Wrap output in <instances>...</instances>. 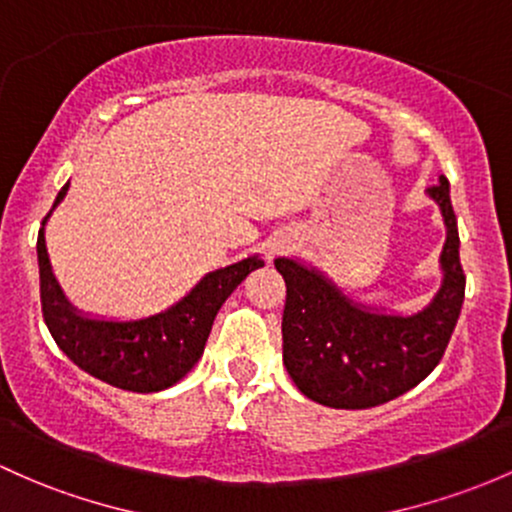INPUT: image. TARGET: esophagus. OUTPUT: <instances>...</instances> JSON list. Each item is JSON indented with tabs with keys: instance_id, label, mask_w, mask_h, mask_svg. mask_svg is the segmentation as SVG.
Instances as JSON below:
<instances>
[{
	"instance_id": "esophagus-1",
	"label": "esophagus",
	"mask_w": 512,
	"mask_h": 512,
	"mask_svg": "<svg viewBox=\"0 0 512 512\" xmlns=\"http://www.w3.org/2000/svg\"><path fill=\"white\" fill-rule=\"evenodd\" d=\"M284 247H287V242H284V240H279V242H274V245H272V255H279V252H284Z\"/></svg>"
}]
</instances>
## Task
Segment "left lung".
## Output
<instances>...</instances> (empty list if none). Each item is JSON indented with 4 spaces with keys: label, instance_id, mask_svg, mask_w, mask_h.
Returning a JSON list of instances; mask_svg holds the SVG:
<instances>
[{
    "label": "left lung",
    "instance_id": "1",
    "mask_svg": "<svg viewBox=\"0 0 512 512\" xmlns=\"http://www.w3.org/2000/svg\"><path fill=\"white\" fill-rule=\"evenodd\" d=\"M427 193L437 201L446 225L439 257L444 279L417 314L360 306L314 267L289 257L274 260L287 284L284 368L309 400L336 410H368L412 390L439 365L459 321L466 277L446 176Z\"/></svg>",
    "mask_w": 512,
    "mask_h": 512
}]
</instances>
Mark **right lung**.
<instances>
[{
  "label": "right lung",
  "instance_id": "obj_1",
  "mask_svg": "<svg viewBox=\"0 0 512 512\" xmlns=\"http://www.w3.org/2000/svg\"><path fill=\"white\" fill-rule=\"evenodd\" d=\"M58 191L53 208L63 201ZM51 208V213H53ZM43 218V225L51 218ZM41 282V311L53 341L80 370L129 392H159L176 385L198 363L213 319L242 279L265 262L257 255L208 272L184 299L161 314L137 321H105L80 314L63 297L48 262L43 228L36 240Z\"/></svg>",
  "mask_w": 512,
  "mask_h": 512
}]
</instances>
